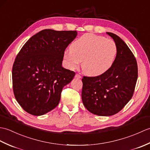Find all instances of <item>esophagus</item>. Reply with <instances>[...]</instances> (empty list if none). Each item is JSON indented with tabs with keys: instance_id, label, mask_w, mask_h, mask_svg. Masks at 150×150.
Wrapping results in <instances>:
<instances>
[{
	"instance_id": "1",
	"label": "esophagus",
	"mask_w": 150,
	"mask_h": 150,
	"mask_svg": "<svg viewBox=\"0 0 150 150\" xmlns=\"http://www.w3.org/2000/svg\"><path fill=\"white\" fill-rule=\"evenodd\" d=\"M75 77L77 78V79H81L82 76L81 75H79V74H76L75 75Z\"/></svg>"
}]
</instances>
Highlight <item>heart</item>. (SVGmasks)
Here are the masks:
<instances>
[{"label": "heart", "mask_w": 150, "mask_h": 150, "mask_svg": "<svg viewBox=\"0 0 150 150\" xmlns=\"http://www.w3.org/2000/svg\"><path fill=\"white\" fill-rule=\"evenodd\" d=\"M117 54L115 42L111 39L86 33L75 40L64 54L67 68L75 69L82 62V69L89 76H99L109 70Z\"/></svg>", "instance_id": "b5f03b06"}]
</instances>
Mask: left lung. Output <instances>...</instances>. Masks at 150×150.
Instances as JSON below:
<instances>
[{
  "label": "left lung",
  "instance_id": "8db88e82",
  "mask_svg": "<svg viewBox=\"0 0 150 150\" xmlns=\"http://www.w3.org/2000/svg\"><path fill=\"white\" fill-rule=\"evenodd\" d=\"M115 42L117 54L112 67L104 74L82 79V99L90 112L111 116L122 109L133 97L138 77L135 57L117 35L108 32Z\"/></svg>",
  "mask_w": 150,
  "mask_h": 150
}]
</instances>
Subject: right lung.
<instances>
[{
    "label": "right lung",
    "mask_w": 150,
    "mask_h": 150,
    "mask_svg": "<svg viewBox=\"0 0 150 150\" xmlns=\"http://www.w3.org/2000/svg\"><path fill=\"white\" fill-rule=\"evenodd\" d=\"M76 31L44 30L31 37L16 57L13 90L20 106L31 115H42L57 106L64 86L75 73L62 66L64 51Z\"/></svg>",
    "instance_id": "obj_1"
}]
</instances>
